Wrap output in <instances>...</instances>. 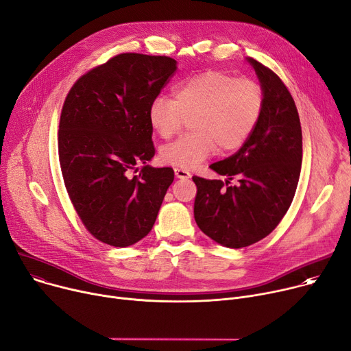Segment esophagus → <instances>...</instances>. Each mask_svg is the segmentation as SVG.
<instances>
[{
	"instance_id": "esophagus-1",
	"label": "esophagus",
	"mask_w": 351,
	"mask_h": 351,
	"mask_svg": "<svg viewBox=\"0 0 351 351\" xmlns=\"http://www.w3.org/2000/svg\"><path fill=\"white\" fill-rule=\"evenodd\" d=\"M175 175L179 179H189L190 176H192L186 169H182V168H175Z\"/></svg>"
}]
</instances>
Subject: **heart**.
Returning <instances> with one entry per match:
<instances>
[{
  "mask_svg": "<svg viewBox=\"0 0 351 351\" xmlns=\"http://www.w3.org/2000/svg\"><path fill=\"white\" fill-rule=\"evenodd\" d=\"M265 109V90L253 80L224 71L189 77L173 88V99L156 97L148 109L152 129L172 137L189 121V133L162 147V162L184 169L197 168L219 152L239 149L252 136Z\"/></svg>",
  "mask_w": 351,
  "mask_h": 351,
  "instance_id": "b5f03b06",
  "label": "heart"
}]
</instances>
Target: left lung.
Listing matches in <instances>:
<instances>
[{
  "label": "left lung",
  "instance_id": "1",
  "mask_svg": "<svg viewBox=\"0 0 351 351\" xmlns=\"http://www.w3.org/2000/svg\"><path fill=\"white\" fill-rule=\"evenodd\" d=\"M247 61L265 90L261 121L234 155L210 165L226 182L193 176L199 228L232 249L259 242L278 226L294 199L302 162L301 123L290 90L262 62Z\"/></svg>",
  "mask_w": 351,
  "mask_h": 351
}]
</instances>
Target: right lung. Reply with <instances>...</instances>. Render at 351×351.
<instances>
[{"mask_svg":"<svg viewBox=\"0 0 351 351\" xmlns=\"http://www.w3.org/2000/svg\"><path fill=\"white\" fill-rule=\"evenodd\" d=\"M175 71L171 57L121 53L80 77L62 105L58 159L67 193L88 232L110 246L148 235L173 182L172 168L145 164L155 155L148 109Z\"/></svg>","mask_w":351,"mask_h":351,"instance_id":"obj_1","label":"right lung"}]
</instances>
